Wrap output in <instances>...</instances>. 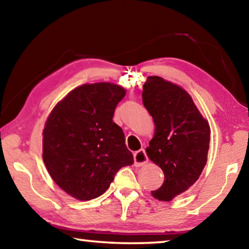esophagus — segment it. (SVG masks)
I'll list each match as a JSON object with an SVG mask.
<instances>
[{"label": "esophagus", "mask_w": 249, "mask_h": 249, "mask_svg": "<svg viewBox=\"0 0 249 249\" xmlns=\"http://www.w3.org/2000/svg\"><path fill=\"white\" fill-rule=\"evenodd\" d=\"M147 161H148V157H147V155H146L144 149L138 150L134 154V163L136 167L145 166Z\"/></svg>", "instance_id": "34e87169"}]
</instances>
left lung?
I'll list each match as a JSON object with an SVG mask.
<instances>
[{"label": "left lung", "instance_id": "left-lung-1", "mask_svg": "<svg viewBox=\"0 0 249 249\" xmlns=\"http://www.w3.org/2000/svg\"><path fill=\"white\" fill-rule=\"evenodd\" d=\"M142 103L155 124L146 154L165 175L161 187L151 195L169 202L192 187L203 171L210 125L183 88L157 75L142 86Z\"/></svg>", "mask_w": 249, "mask_h": 249}]
</instances>
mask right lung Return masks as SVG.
Returning a JSON list of instances; mask_svg holds the SVG:
<instances>
[{
	"label": "right lung",
	"instance_id": "right-lung-1",
	"mask_svg": "<svg viewBox=\"0 0 249 249\" xmlns=\"http://www.w3.org/2000/svg\"><path fill=\"white\" fill-rule=\"evenodd\" d=\"M126 90L111 82L86 83L54 105L43 130V159L67 195L89 201L107 190L122 167L133 165L125 136L113 122Z\"/></svg>",
	"mask_w": 249,
	"mask_h": 249
}]
</instances>
